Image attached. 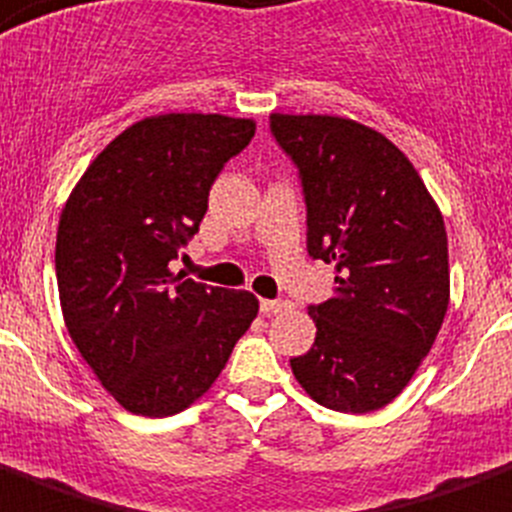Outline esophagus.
<instances>
[{"instance_id": "34e87169", "label": "esophagus", "mask_w": 512, "mask_h": 512, "mask_svg": "<svg viewBox=\"0 0 512 512\" xmlns=\"http://www.w3.org/2000/svg\"><path fill=\"white\" fill-rule=\"evenodd\" d=\"M289 302L286 299H260V313L263 315H276V313H284L289 310Z\"/></svg>"}]
</instances>
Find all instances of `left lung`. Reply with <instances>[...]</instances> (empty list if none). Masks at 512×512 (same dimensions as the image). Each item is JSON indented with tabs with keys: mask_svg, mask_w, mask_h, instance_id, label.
<instances>
[{
	"mask_svg": "<svg viewBox=\"0 0 512 512\" xmlns=\"http://www.w3.org/2000/svg\"><path fill=\"white\" fill-rule=\"evenodd\" d=\"M307 207V252L334 263V297L310 305L315 342L292 373L318 405H389L429 355L450 305L439 207L392 141L331 115H270Z\"/></svg>",
	"mask_w": 512,
	"mask_h": 512,
	"instance_id": "left-lung-1",
	"label": "left lung"
}]
</instances>
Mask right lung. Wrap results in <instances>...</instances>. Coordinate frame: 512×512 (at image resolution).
I'll return each instance as SVG.
<instances>
[{
  "label": "right lung",
  "instance_id": "add662e5",
  "mask_svg": "<svg viewBox=\"0 0 512 512\" xmlns=\"http://www.w3.org/2000/svg\"><path fill=\"white\" fill-rule=\"evenodd\" d=\"M255 123L170 112L112 139L60 215L54 270L81 357L128 413L189 407L226 368L257 299L173 273L199 231L215 178Z\"/></svg>",
  "mask_w": 512,
  "mask_h": 512
}]
</instances>
